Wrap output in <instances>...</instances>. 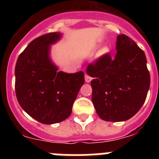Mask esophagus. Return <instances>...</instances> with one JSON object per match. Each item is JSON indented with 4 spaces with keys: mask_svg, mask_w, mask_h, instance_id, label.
Listing matches in <instances>:
<instances>
[{
    "mask_svg": "<svg viewBox=\"0 0 159 159\" xmlns=\"http://www.w3.org/2000/svg\"><path fill=\"white\" fill-rule=\"evenodd\" d=\"M92 80V78L91 76H89V75H88V74H85V81H86L87 83H89L91 82V80Z\"/></svg>",
    "mask_w": 159,
    "mask_h": 159,
    "instance_id": "1",
    "label": "esophagus"
}]
</instances>
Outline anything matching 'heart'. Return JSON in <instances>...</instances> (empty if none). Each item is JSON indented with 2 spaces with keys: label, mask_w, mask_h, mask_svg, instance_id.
I'll use <instances>...</instances> for the list:
<instances>
[{
  "label": "heart",
  "mask_w": 159,
  "mask_h": 159,
  "mask_svg": "<svg viewBox=\"0 0 159 159\" xmlns=\"http://www.w3.org/2000/svg\"><path fill=\"white\" fill-rule=\"evenodd\" d=\"M102 52H104V53H106V52H107L108 50L107 48H105V49H103V51H102Z\"/></svg>",
  "instance_id": "b5f03b06"
}]
</instances>
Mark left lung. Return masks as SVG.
I'll return each instance as SVG.
<instances>
[{
  "label": "left lung",
  "mask_w": 159,
  "mask_h": 159,
  "mask_svg": "<svg viewBox=\"0 0 159 159\" xmlns=\"http://www.w3.org/2000/svg\"><path fill=\"white\" fill-rule=\"evenodd\" d=\"M116 52L90 64L87 73L93 77L92 100L98 116L109 122L126 121L143 105L151 84L144 52L124 34L117 36Z\"/></svg>",
  "instance_id": "left-lung-1"
}]
</instances>
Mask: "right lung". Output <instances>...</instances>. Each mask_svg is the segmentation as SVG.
I'll return each instance as SVG.
<instances>
[{"mask_svg": "<svg viewBox=\"0 0 159 159\" xmlns=\"http://www.w3.org/2000/svg\"><path fill=\"white\" fill-rule=\"evenodd\" d=\"M61 38L50 32L36 38L20 54L15 67V90L19 104L43 124L60 123L70 116L84 84V73L59 71L51 60L52 44Z\"/></svg>", "mask_w": 159, "mask_h": 159, "instance_id": "add662e5", "label": "right lung"}]
</instances>
